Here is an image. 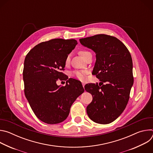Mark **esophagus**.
Returning a JSON list of instances; mask_svg holds the SVG:
<instances>
[{
	"mask_svg": "<svg viewBox=\"0 0 153 153\" xmlns=\"http://www.w3.org/2000/svg\"><path fill=\"white\" fill-rule=\"evenodd\" d=\"M82 86H83V87L84 88V86H85V83H82Z\"/></svg>",
	"mask_w": 153,
	"mask_h": 153,
	"instance_id": "34e87169",
	"label": "esophagus"
}]
</instances>
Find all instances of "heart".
I'll list each match as a JSON object with an SVG mask.
<instances>
[{"label":"heart","instance_id":"1","mask_svg":"<svg viewBox=\"0 0 153 153\" xmlns=\"http://www.w3.org/2000/svg\"><path fill=\"white\" fill-rule=\"evenodd\" d=\"M89 53H90V52L86 51V50H80L79 51V54L81 55V56L85 59L86 57V56L88 55ZM70 62V54H68L66 58H65V63L66 65H68ZM88 74V71L86 70H82V71H76L72 73L71 75L72 76L77 78V79L81 80V81H84L86 79V75Z\"/></svg>","mask_w":153,"mask_h":153}]
</instances>
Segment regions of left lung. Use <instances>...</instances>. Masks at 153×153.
Masks as SVG:
<instances>
[{
  "mask_svg": "<svg viewBox=\"0 0 153 153\" xmlns=\"http://www.w3.org/2000/svg\"><path fill=\"white\" fill-rule=\"evenodd\" d=\"M79 41L95 52L93 73L102 82L99 84L102 86L98 83L85 86L93 96L86 113L96 123H111L123 113L129 98L134 82L131 56L123 43L111 36L97 34ZM103 82H107L105 85Z\"/></svg>",
  "mask_w": 153,
  "mask_h": 153,
  "instance_id": "left-lung-1",
  "label": "left lung"
}]
</instances>
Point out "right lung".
Returning a JSON list of instances; mask_svg holds the SVG:
<instances>
[{"instance_id": "obj_1", "label": "right lung", "mask_w": 153, "mask_h": 153, "mask_svg": "<svg viewBox=\"0 0 153 153\" xmlns=\"http://www.w3.org/2000/svg\"><path fill=\"white\" fill-rule=\"evenodd\" d=\"M77 44L75 39H54L36 45L27 54L23 71L25 97L37 117L48 124L64 121L76 99L84 92L82 83L69 79L65 86L56 81L63 76L66 57Z\"/></svg>"}]
</instances>
